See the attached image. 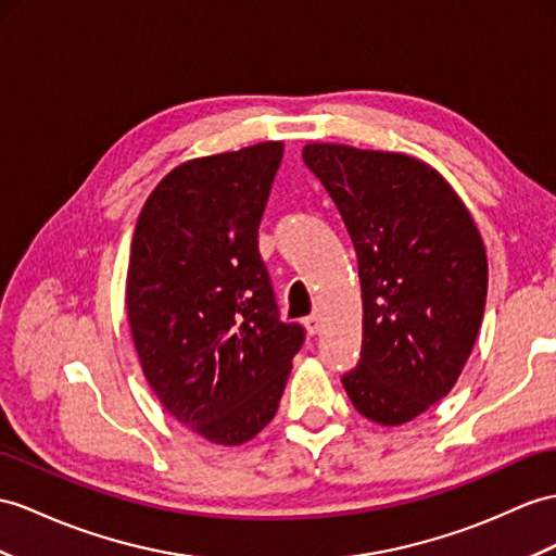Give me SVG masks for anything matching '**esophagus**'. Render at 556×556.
Here are the masks:
<instances>
[{"mask_svg":"<svg viewBox=\"0 0 556 556\" xmlns=\"http://www.w3.org/2000/svg\"><path fill=\"white\" fill-rule=\"evenodd\" d=\"M320 325H323L320 314H311L308 318H304V328H306L308 334H318L320 332Z\"/></svg>","mask_w":556,"mask_h":556,"instance_id":"34e87169","label":"esophagus"}]
</instances>
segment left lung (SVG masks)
Here are the masks:
<instances>
[{
    "label": "left lung",
    "mask_w": 556,
    "mask_h": 556,
    "mask_svg": "<svg viewBox=\"0 0 556 556\" xmlns=\"http://www.w3.org/2000/svg\"><path fill=\"white\" fill-rule=\"evenodd\" d=\"M358 256L361 361L342 377L354 408L396 427L451 394L489 292L477 224L443 176L405 153L306 143Z\"/></svg>",
    "instance_id": "obj_1"
}]
</instances>
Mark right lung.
I'll list each match as a JSON object with an SVG mask.
<instances>
[{
    "label": "right lung",
    "mask_w": 556,
    "mask_h": 556,
    "mask_svg": "<svg viewBox=\"0 0 556 556\" xmlns=\"http://www.w3.org/2000/svg\"><path fill=\"white\" fill-rule=\"evenodd\" d=\"M282 141L181 162L134 228L127 320L162 408L198 437L240 445L274 419L304 344L280 323L256 231Z\"/></svg>",
    "instance_id": "right-lung-1"
}]
</instances>
